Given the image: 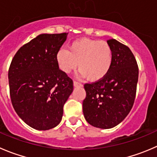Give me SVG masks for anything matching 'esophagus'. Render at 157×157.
<instances>
[{
  "instance_id": "esophagus-1",
  "label": "esophagus",
  "mask_w": 157,
  "mask_h": 157,
  "mask_svg": "<svg viewBox=\"0 0 157 157\" xmlns=\"http://www.w3.org/2000/svg\"><path fill=\"white\" fill-rule=\"evenodd\" d=\"M74 86H75V87L76 86H83V84L77 81H74Z\"/></svg>"
}]
</instances>
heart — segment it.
<instances>
[{
    "label": "heart",
    "mask_w": 157,
    "mask_h": 157,
    "mask_svg": "<svg viewBox=\"0 0 157 157\" xmlns=\"http://www.w3.org/2000/svg\"><path fill=\"white\" fill-rule=\"evenodd\" d=\"M113 54L109 43L104 40L81 38L73 41L68 51L60 49L56 61L62 72L70 74L77 67L90 81H98L106 77L113 64Z\"/></svg>",
    "instance_id": "b5f03b06"
}]
</instances>
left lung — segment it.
Returning a JSON list of instances; mask_svg holds the SVG:
<instances>
[{
    "label": "left lung",
    "mask_w": 157,
    "mask_h": 157,
    "mask_svg": "<svg viewBox=\"0 0 157 157\" xmlns=\"http://www.w3.org/2000/svg\"><path fill=\"white\" fill-rule=\"evenodd\" d=\"M107 43L113 60L107 75L98 81L85 83L86 97L83 113L88 124L97 128L109 129L128 115L134 103L139 68L130 48L115 39Z\"/></svg>",
    "instance_id": "obj_1"
}]
</instances>
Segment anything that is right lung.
Listing matches in <instances>:
<instances>
[{"instance_id":"obj_1","label":"right lung","mask_w":157,"mask_h":157,"mask_svg":"<svg viewBox=\"0 0 157 157\" xmlns=\"http://www.w3.org/2000/svg\"><path fill=\"white\" fill-rule=\"evenodd\" d=\"M67 35H38L18 50L10 63L12 105L22 121L35 130H48L60 124L63 105L74 89L72 79L56 61Z\"/></svg>"}]
</instances>
